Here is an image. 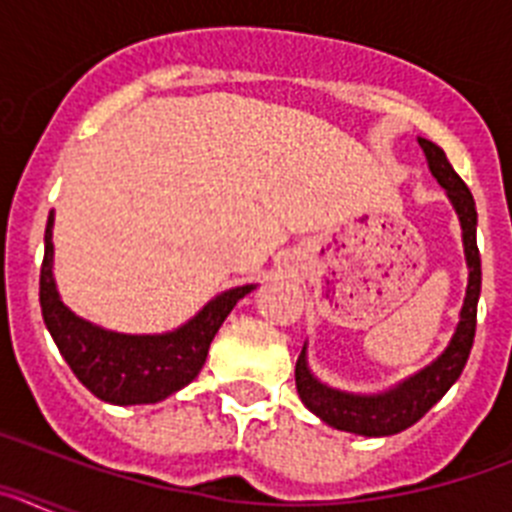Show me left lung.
Wrapping results in <instances>:
<instances>
[{
    "mask_svg": "<svg viewBox=\"0 0 512 512\" xmlns=\"http://www.w3.org/2000/svg\"><path fill=\"white\" fill-rule=\"evenodd\" d=\"M428 169L436 176V182L446 189L451 205L461 223V241H464V256L469 266L467 297L459 312V325L449 346L436 361L415 372L413 377L402 379L390 390L377 392V395H354V392L333 390L320 382L307 366V346H302V354L295 366L297 395L305 402L310 413L318 415L323 423L333 425L338 431L356 433V436H395L410 425L418 423L428 410L451 390V384L461 377L467 366L469 351L474 343V328H477V302L479 289H482V264H479L477 248V207L469 187L461 182L449 158L436 143L418 138Z\"/></svg>",
    "mask_w": 512,
    "mask_h": 512,
    "instance_id": "8db88e82",
    "label": "left lung"
}]
</instances>
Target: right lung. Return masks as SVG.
Instances as JSON below:
<instances>
[{"instance_id": "obj_1", "label": "right lung", "mask_w": 512, "mask_h": 512, "mask_svg": "<svg viewBox=\"0 0 512 512\" xmlns=\"http://www.w3.org/2000/svg\"><path fill=\"white\" fill-rule=\"evenodd\" d=\"M256 284L233 287L207 302L169 333L130 336L79 318L61 302L53 279V210L45 225L40 310L58 351L84 387L110 405H153L187 387L205 366L207 351L235 307Z\"/></svg>"}]
</instances>
